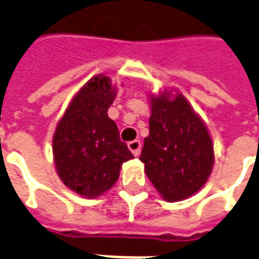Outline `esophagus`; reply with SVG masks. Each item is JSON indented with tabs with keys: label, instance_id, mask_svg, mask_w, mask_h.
Masks as SVG:
<instances>
[{
	"label": "esophagus",
	"instance_id": "esophagus-1",
	"mask_svg": "<svg viewBox=\"0 0 259 259\" xmlns=\"http://www.w3.org/2000/svg\"><path fill=\"white\" fill-rule=\"evenodd\" d=\"M128 148H130V151H131L135 157H138L140 154V148H142L140 140H132V142H130V143H128Z\"/></svg>",
	"mask_w": 259,
	"mask_h": 259
}]
</instances>
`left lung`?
<instances>
[{
	"mask_svg": "<svg viewBox=\"0 0 259 259\" xmlns=\"http://www.w3.org/2000/svg\"><path fill=\"white\" fill-rule=\"evenodd\" d=\"M150 132L140 161L165 201H182L205 185L215 162L206 124L177 89L148 94Z\"/></svg>",
	"mask_w": 259,
	"mask_h": 259,
	"instance_id": "obj_1",
	"label": "left lung"
}]
</instances>
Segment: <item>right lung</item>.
Returning a JSON list of instances; mask_svg holds the SVG:
<instances>
[{
  "instance_id": "right-lung-1",
  "label": "right lung",
  "mask_w": 259,
  "mask_h": 259,
  "mask_svg": "<svg viewBox=\"0 0 259 259\" xmlns=\"http://www.w3.org/2000/svg\"><path fill=\"white\" fill-rule=\"evenodd\" d=\"M117 89L97 74L81 86L58 121L53 136L58 177L81 197L97 198L119 180L124 162L134 158L108 116Z\"/></svg>"
}]
</instances>
